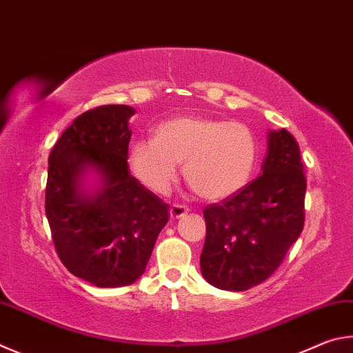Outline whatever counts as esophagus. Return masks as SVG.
Wrapping results in <instances>:
<instances>
[{
	"label": "esophagus",
	"instance_id": "1",
	"mask_svg": "<svg viewBox=\"0 0 353 353\" xmlns=\"http://www.w3.org/2000/svg\"><path fill=\"white\" fill-rule=\"evenodd\" d=\"M170 213H171L172 219H179V217H182V216H185V214L188 213V207H185V205L174 203V205H171Z\"/></svg>",
	"mask_w": 353,
	"mask_h": 353
}]
</instances>
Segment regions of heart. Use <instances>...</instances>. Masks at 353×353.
I'll return each instance as SVG.
<instances>
[{
  "label": "heart",
  "instance_id": "1",
  "mask_svg": "<svg viewBox=\"0 0 353 353\" xmlns=\"http://www.w3.org/2000/svg\"><path fill=\"white\" fill-rule=\"evenodd\" d=\"M258 143L252 130L238 121L201 115L166 120L154 139L137 140L131 148L136 176L156 193H168L179 162L199 194L211 201L232 196L248 182Z\"/></svg>",
  "mask_w": 353,
  "mask_h": 353
}]
</instances>
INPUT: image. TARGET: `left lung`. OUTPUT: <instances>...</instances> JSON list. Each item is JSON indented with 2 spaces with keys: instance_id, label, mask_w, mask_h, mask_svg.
<instances>
[{
  "instance_id": "left-lung-1",
  "label": "left lung",
  "mask_w": 353,
  "mask_h": 353,
  "mask_svg": "<svg viewBox=\"0 0 353 353\" xmlns=\"http://www.w3.org/2000/svg\"><path fill=\"white\" fill-rule=\"evenodd\" d=\"M267 146L261 174L203 210L201 272L221 290L264 283L303 232L307 182L298 142L283 128L268 132Z\"/></svg>"
}]
</instances>
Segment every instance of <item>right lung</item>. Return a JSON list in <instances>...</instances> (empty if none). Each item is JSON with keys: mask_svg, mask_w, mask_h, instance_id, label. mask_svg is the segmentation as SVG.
<instances>
[{"mask_svg": "<svg viewBox=\"0 0 353 353\" xmlns=\"http://www.w3.org/2000/svg\"><path fill=\"white\" fill-rule=\"evenodd\" d=\"M134 112L126 105L83 112L49 154L46 216L55 250L70 273L95 287L136 283L170 219L168 205L130 172Z\"/></svg>", "mask_w": 353, "mask_h": 353, "instance_id": "right-lung-1", "label": "right lung"}]
</instances>
